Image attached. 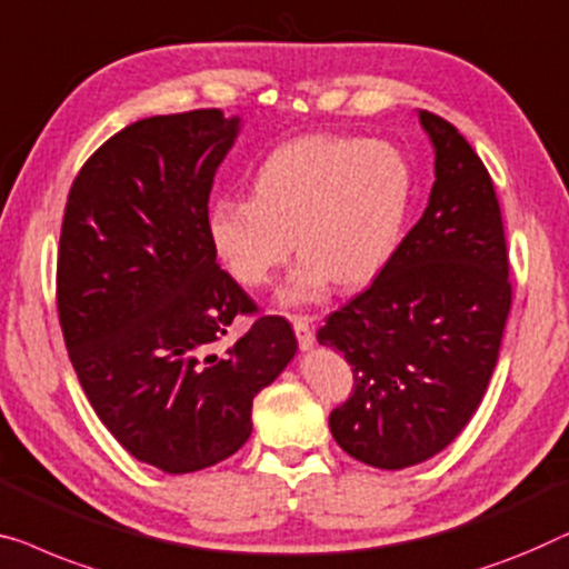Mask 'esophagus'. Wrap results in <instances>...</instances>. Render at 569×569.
Here are the masks:
<instances>
[{
    "mask_svg": "<svg viewBox=\"0 0 569 569\" xmlns=\"http://www.w3.org/2000/svg\"><path fill=\"white\" fill-rule=\"evenodd\" d=\"M292 328L295 336H298L300 349H310L316 343V333H312V318L310 316H292Z\"/></svg>",
    "mask_w": 569,
    "mask_h": 569,
    "instance_id": "1",
    "label": "esophagus"
}]
</instances>
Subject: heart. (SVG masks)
<instances>
[{"label": "heart", "mask_w": 569, "mask_h": 569, "mask_svg": "<svg viewBox=\"0 0 569 569\" xmlns=\"http://www.w3.org/2000/svg\"><path fill=\"white\" fill-rule=\"evenodd\" d=\"M413 169L398 146L346 136H302L274 148L251 177V200L220 197L208 238L238 284L259 290L298 264L284 302H312L333 282H372L400 249L413 208Z\"/></svg>", "instance_id": "heart-1"}]
</instances>
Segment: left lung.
Instances as JSON below:
<instances>
[{
    "mask_svg": "<svg viewBox=\"0 0 569 569\" xmlns=\"http://www.w3.org/2000/svg\"><path fill=\"white\" fill-rule=\"evenodd\" d=\"M436 153V182L372 284L318 331L351 365L349 400L328 426L369 467L421 465L457 439L496 369L510 310L503 218L492 179L439 114L418 112Z\"/></svg>",
    "mask_w": 569,
    "mask_h": 569,
    "instance_id": "left-lung-1",
    "label": "left lung"
}]
</instances>
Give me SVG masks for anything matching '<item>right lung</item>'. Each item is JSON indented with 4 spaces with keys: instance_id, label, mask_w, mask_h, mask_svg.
I'll return each mask as SVG.
<instances>
[{
    "instance_id": "right-lung-1",
    "label": "right lung",
    "mask_w": 569,
    "mask_h": 569,
    "mask_svg": "<svg viewBox=\"0 0 569 569\" xmlns=\"http://www.w3.org/2000/svg\"><path fill=\"white\" fill-rule=\"evenodd\" d=\"M238 122L212 107L122 128L89 156L63 210L56 305L69 359L107 431L169 475L236 455L253 398L298 351L292 326L259 316L208 238ZM238 315L254 323L233 340Z\"/></svg>"
}]
</instances>
